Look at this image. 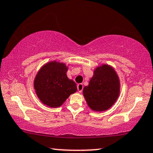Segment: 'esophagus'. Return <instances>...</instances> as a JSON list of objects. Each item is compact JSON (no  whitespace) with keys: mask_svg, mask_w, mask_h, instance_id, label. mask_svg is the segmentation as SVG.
Listing matches in <instances>:
<instances>
[{"mask_svg":"<svg viewBox=\"0 0 153 153\" xmlns=\"http://www.w3.org/2000/svg\"><path fill=\"white\" fill-rule=\"evenodd\" d=\"M77 88H78V92H81L82 91V89H83V85L80 83V84H78V85H77Z\"/></svg>","mask_w":153,"mask_h":153,"instance_id":"34e87169","label":"esophagus"}]
</instances>
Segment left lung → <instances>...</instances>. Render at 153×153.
Segmentation results:
<instances>
[{
  "label": "left lung",
  "mask_w": 153,
  "mask_h": 153,
  "mask_svg": "<svg viewBox=\"0 0 153 153\" xmlns=\"http://www.w3.org/2000/svg\"><path fill=\"white\" fill-rule=\"evenodd\" d=\"M121 82L117 73L111 65L102 64L94 68L88 85L82 94L92 111H107L114 104L120 95Z\"/></svg>",
  "instance_id": "1"
}]
</instances>
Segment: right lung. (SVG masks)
Returning a JSON list of instances; mask_svg holds the SVG:
<instances>
[{
	"label": "right lung",
	"mask_w": 153,
	"mask_h": 153,
	"mask_svg": "<svg viewBox=\"0 0 153 153\" xmlns=\"http://www.w3.org/2000/svg\"><path fill=\"white\" fill-rule=\"evenodd\" d=\"M68 70L65 63L54 60L46 63L38 71L33 85L36 96L44 105L61 107L77 91L75 82L68 78Z\"/></svg>",
	"instance_id": "1"
}]
</instances>
